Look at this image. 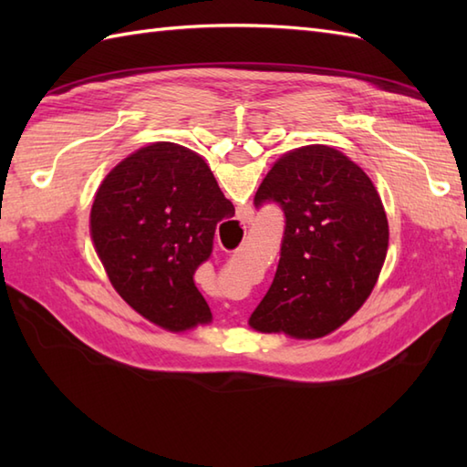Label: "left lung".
Masks as SVG:
<instances>
[{
  "instance_id": "1",
  "label": "left lung",
  "mask_w": 467,
  "mask_h": 467,
  "mask_svg": "<svg viewBox=\"0 0 467 467\" xmlns=\"http://www.w3.org/2000/svg\"><path fill=\"white\" fill-rule=\"evenodd\" d=\"M266 202L285 213L281 259L249 325L295 339L329 335L379 279L389 244L381 198L343 152L311 144L273 164L254 194L256 208Z\"/></svg>"
}]
</instances>
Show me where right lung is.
I'll return each mask as SVG.
<instances>
[{
	"mask_svg": "<svg viewBox=\"0 0 467 467\" xmlns=\"http://www.w3.org/2000/svg\"><path fill=\"white\" fill-rule=\"evenodd\" d=\"M234 216L211 168L172 142H156L114 166L98 188L90 234L118 295L168 331L211 323L194 285L213 253L216 224Z\"/></svg>",
	"mask_w": 467,
	"mask_h": 467,
	"instance_id": "right-lung-1",
	"label": "right lung"
}]
</instances>
